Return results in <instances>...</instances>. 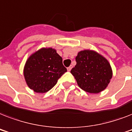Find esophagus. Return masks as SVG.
<instances>
[{
  "mask_svg": "<svg viewBox=\"0 0 132 132\" xmlns=\"http://www.w3.org/2000/svg\"><path fill=\"white\" fill-rule=\"evenodd\" d=\"M71 69H72V66H69L68 68H67V70H68V71H70L71 70Z\"/></svg>",
  "mask_w": 132,
  "mask_h": 132,
  "instance_id": "obj_1",
  "label": "esophagus"
}]
</instances>
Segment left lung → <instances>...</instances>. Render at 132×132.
<instances>
[{"mask_svg": "<svg viewBox=\"0 0 132 132\" xmlns=\"http://www.w3.org/2000/svg\"><path fill=\"white\" fill-rule=\"evenodd\" d=\"M77 64L70 72L77 84L89 93H99L108 86L112 70L108 61L96 51L84 50L75 58Z\"/></svg>", "mask_w": 132, "mask_h": 132, "instance_id": "obj_1", "label": "left lung"}]
</instances>
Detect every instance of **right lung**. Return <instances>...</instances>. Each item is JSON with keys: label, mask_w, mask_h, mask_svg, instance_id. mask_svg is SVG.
Returning <instances> with one entry per match:
<instances>
[{"label": "right lung", "mask_w": 132, "mask_h": 132, "mask_svg": "<svg viewBox=\"0 0 132 132\" xmlns=\"http://www.w3.org/2000/svg\"><path fill=\"white\" fill-rule=\"evenodd\" d=\"M66 71L62 57L55 49L42 48L28 58L24 67V77L30 89L44 93L53 88Z\"/></svg>", "instance_id": "right-lung-1"}]
</instances>
